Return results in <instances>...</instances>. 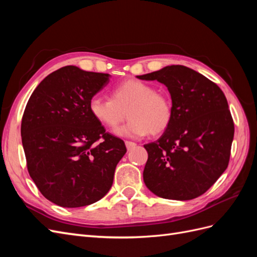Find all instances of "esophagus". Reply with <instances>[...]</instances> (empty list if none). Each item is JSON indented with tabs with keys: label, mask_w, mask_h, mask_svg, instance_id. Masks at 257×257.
<instances>
[{
	"label": "esophagus",
	"mask_w": 257,
	"mask_h": 257,
	"mask_svg": "<svg viewBox=\"0 0 257 257\" xmlns=\"http://www.w3.org/2000/svg\"><path fill=\"white\" fill-rule=\"evenodd\" d=\"M125 146H126V148H127V150L130 151L131 149H133V148L136 146V144H135V143H133V142H128V141H126V142H125Z\"/></svg>",
	"instance_id": "1"
}]
</instances>
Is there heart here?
Listing matches in <instances>:
<instances>
[{"label": "heart", "mask_w": 257, "mask_h": 257, "mask_svg": "<svg viewBox=\"0 0 257 257\" xmlns=\"http://www.w3.org/2000/svg\"><path fill=\"white\" fill-rule=\"evenodd\" d=\"M89 109L100 125L115 130L124 119L127 124L115 132L122 137L138 138L150 133L160 135L169 127L174 118L173 99L165 90L149 82L128 79L110 90V98L93 96Z\"/></svg>", "instance_id": "1"}]
</instances>
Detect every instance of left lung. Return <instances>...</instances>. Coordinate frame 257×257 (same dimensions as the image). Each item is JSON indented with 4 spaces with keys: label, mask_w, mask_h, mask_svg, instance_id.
Instances as JSON below:
<instances>
[{
    "label": "left lung",
    "mask_w": 257,
    "mask_h": 257,
    "mask_svg": "<svg viewBox=\"0 0 257 257\" xmlns=\"http://www.w3.org/2000/svg\"><path fill=\"white\" fill-rule=\"evenodd\" d=\"M164 83L173 99L174 118L157 142L145 145L144 181L155 195L190 200L203 195L228 166L232 121L217 84L192 68L170 65L137 76Z\"/></svg>",
    "instance_id": "1"
}]
</instances>
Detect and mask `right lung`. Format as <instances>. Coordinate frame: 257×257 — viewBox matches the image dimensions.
I'll list each match as a JSON object with an SVG mask.
<instances>
[{"mask_svg":"<svg viewBox=\"0 0 257 257\" xmlns=\"http://www.w3.org/2000/svg\"><path fill=\"white\" fill-rule=\"evenodd\" d=\"M108 82V74L67 65L46 77L28 100L21 121L28 172L58 206L83 207L103 198L126 152L122 139L90 113V99Z\"/></svg>","mask_w":257,"mask_h":257,"instance_id":"add662e5","label":"right lung"}]
</instances>
